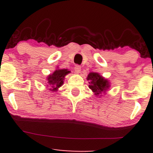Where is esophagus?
I'll use <instances>...</instances> for the list:
<instances>
[{
  "mask_svg": "<svg viewBox=\"0 0 153 153\" xmlns=\"http://www.w3.org/2000/svg\"><path fill=\"white\" fill-rule=\"evenodd\" d=\"M75 73H77V74L80 73V71H81V68H80V66H79V65L75 66Z\"/></svg>",
  "mask_w": 153,
  "mask_h": 153,
  "instance_id": "34e87169",
  "label": "esophagus"
}]
</instances>
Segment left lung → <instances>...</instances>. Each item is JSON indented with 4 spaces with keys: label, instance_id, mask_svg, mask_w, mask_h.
I'll use <instances>...</instances> for the list:
<instances>
[{
    "label": "left lung",
    "instance_id": "obj_1",
    "mask_svg": "<svg viewBox=\"0 0 153 153\" xmlns=\"http://www.w3.org/2000/svg\"><path fill=\"white\" fill-rule=\"evenodd\" d=\"M86 79L88 80V87L94 92L95 96L101 97L102 94H106V91L111 86L110 82L99 73H90Z\"/></svg>",
    "mask_w": 153,
    "mask_h": 153
}]
</instances>
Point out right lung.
<instances>
[{
	"label": "right lung",
	"instance_id": "add662e5",
	"mask_svg": "<svg viewBox=\"0 0 153 153\" xmlns=\"http://www.w3.org/2000/svg\"><path fill=\"white\" fill-rule=\"evenodd\" d=\"M71 73V71L67 69H59L57 68L52 74H50L47 78V87L50 88V91L52 92H56L58 88L64 83V80L68 74Z\"/></svg>",
	"mask_w": 153,
	"mask_h": 153
}]
</instances>
